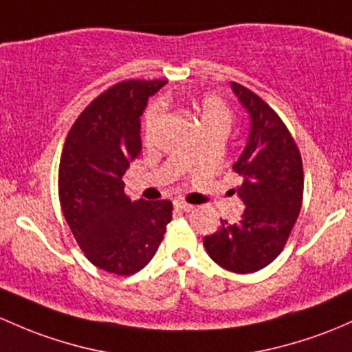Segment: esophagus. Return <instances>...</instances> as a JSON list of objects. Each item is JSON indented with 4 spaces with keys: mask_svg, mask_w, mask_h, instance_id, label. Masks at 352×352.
I'll return each mask as SVG.
<instances>
[{
    "mask_svg": "<svg viewBox=\"0 0 352 352\" xmlns=\"http://www.w3.org/2000/svg\"><path fill=\"white\" fill-rule=\"evenodd\" d=\"M173 206H175V209L184 210V212H190V210L194 209V206L187 204V202H184V201H175L173 202Z\"/></svg>",
    "mask_w": 352,
    "mask_h": 352,
    "instance_id": "obj_1",
    "label": "esophagus"
}]
</instances>
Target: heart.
I'll list each match as a JSON object with an SVG mask.
<instances>
[{
  "label": "heart",
  "mask_w": 352,
  "mask_h": 352,
  "mask_svg": "<svg viewBox=\"0 0 352 352\" xmlns=\"http://www.w3.org/2000/svg\"><path fill=\"white\" fill-rule=\"evenodd\" d=\"M160 120L162 106L158 102H155V104H151L146 109L145 118H143V136H145L146 143H150L151 138H153L155 129H157ZM232 120H234L232 109L229 108L228 102L224 99H221L219 96L207 94L201 99V104H199V121H201V126L204 129V133H228L231 129Z\"/></svg>",
  "instance_id": "obj_1"
}]
</instances>
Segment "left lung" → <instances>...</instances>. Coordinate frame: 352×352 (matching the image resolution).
Masks as SVG:
<instances>
[{
	"label": "left lung",
	"mask_w": 352,
	"mask_h": 352,
	"mask_svg": "<svg viewBox=\"0 0 352 352\" xmlns=\"http://www.w3.org/2000/svg\"><path fill=\"white\" fill-rule=\"evenodd\" d=\"M251 116L248 145L232 170L243 179L236 192L246 206L236 223L221 219L204 238L207 254L234 273H254L278 256L302 209L300 150L282 118L256 92L232 82ZM234 194V188H232Z\"/></svg>",
	"instance_id": "1"
}]
</instances>
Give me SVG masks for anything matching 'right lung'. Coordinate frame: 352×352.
Returning <instances> with one entry per match:
<instances>
[{"label":"right lung","instance_id":"right-lung-1","mask_svg":"<svg viewBox=\"0 0 352 352\" xmlns=\"http://www.w3.org/2000/svg\"><path fill=\"white\" fill-rule=\"evenodd\" d=\"M166 80H121L74 121L58 165L62 212L84 256L114 275L145 268L172 221L170 201L131 202L121 180L142 151L140 116Z\"/></svg>","mask_w":352,"mask_h":352}]
</instances>
